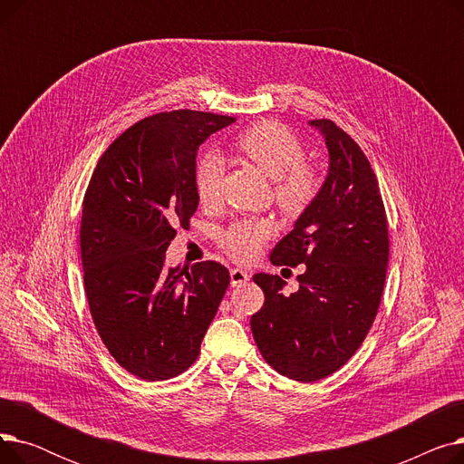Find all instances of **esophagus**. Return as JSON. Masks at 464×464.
I'll return each instance as SVG.
<instances>
[{
  "label": "esophagus",
  "instance_id": "1",
  "mask_svg": "<svg viewBox=\"0 0 464 464\" xmlns=\"http://www.w3.org/2000/svg\"><path fill=\"white\" fill-rule=\"evenodd\" d=\"M231 285L235 287V285H242V284H246L248 280H250V273H246V271H242V269H231Z\"/></svg>",
  "mask_w": 464,
  "mask_h": 464
}]
</instances>
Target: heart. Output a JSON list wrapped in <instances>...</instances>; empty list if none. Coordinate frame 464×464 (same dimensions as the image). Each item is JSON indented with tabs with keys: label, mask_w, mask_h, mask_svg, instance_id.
<instances>
[{
	"label": "heart",
	"mask_w": 464,
	"mask_h": 464,
	"mask_svg": "<svg viewBox=\"0 0 464 464\" xmlns=\"http://www.w3.org/2000/svg\"><path fill=\"white\" fill-rule=\"evenodd\" d=\"M235 150L275 179V201L287 216L303 214L318 198L322 179L310 163L303 161L301 140L278 121H257L233 140ZM224 161L218 154H205L193 169V188L201 205H214L219 198ZM273 227L266 219H238L219 235V246L235 261H252Z\"/></svg>",
	"instance_id": "b5f03b06"
}]
</instances>
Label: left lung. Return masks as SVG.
<instances>
[{"label":"left lung","instance_id":"left-lung-1","mask_svg":"<svg viewBox=\"0 0 464 464\" xmlns=\"http://www.w3.org/2000/svg\"><path fill=\"white\" fill-rule=\"evenodd\" d=\"M325 137L329 175L295 227L271 252L273 265H306L299 289L254 275L265 303L250 320L271 367L297 382L331 376L369 334L383 294L389 235L378 179L359 144L333 120H312Z\"/></svg>","mask_w":464,"mask_h":464}]
</instances>
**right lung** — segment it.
Here are the masks:
<instances>
[{
    "label": "right lung",
    "mask_w": 464,
    "mask_h": 464,
    "mask_svg": "<svg viewBox=\"0 0 464 464\" xmlns=\"http://www.w3.org/2000/svg\"><path fill=\"white\" fill-rule=\"evenodd\" d=\"M233 116L170 111L142 118L97 161L82 201L81 256L93 325L121 369L146 382L188 371L229 285L222 263L165 269L199 199L195 156Z\"/></svg>",
    "instance_id": "obj_1"
}]
</instances>
